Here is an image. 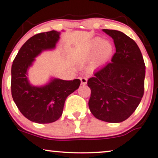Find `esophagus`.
I'll return each instance as SVG.
<instances>
[{"instance_id": "esophagus-1", "label": "esophagus", "mask_w": 158, "mask_h": 158, "mask_svg": "<svg viewBox=\"0 0 158 158\" xmlns=\"http://www.w3.org/2000/svg\"><path fill=\"white\" fill-rule=\"evenodd\" d=\"M81 81L82 85H85V84L87 83L88 80H87V78H86V77H81Z\"/></svg>"}]
</instances>
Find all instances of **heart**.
<instances>
[{"label": "heart", "mask_w": 158, "mask_h": 158, "mask_svg": "<svg viewBox=\"0 0 158 158\" xmlns=\"http://www.w3.org/2000/svg\"><path fill=\"white\" fill-rule=\"evenodd\" d=\"M113 45L109 41L101 40L100 38H96L90 42V51L94 50L91 62L90 63V70H94L104 63L106 60L113 52Z\"/></svg>", "instance_id": "obj_1"}]
</instances>
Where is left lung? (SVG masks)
Instances as JSON below:
<instances>
[{
  "mask_svg": "<svg viewBox=\"0 0 158 158\" xmlns=\"http://www.w3.org/2000/svg\"><path fill=\"white\" fill-rule=\"evenodd\" d=\"M116 47L111 62L88 81L91 94L90 111L96 118L110 123L124 122L134 113L144 94L145 64L132 39L122 31L103 29Z\"/></svg>",
  "mask_w": 158,
  "mask_h": 158,
  "instance_id": "1",
  "label": "left lung"
}]
</instances>
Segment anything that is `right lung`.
I'll list each match as a JSON object with an SVG mask.
<instances>
[{"instance_id": "1", "label": "right lung", "mask_w": 158, "mask_h": 158, "mask_svg": "<svg viewBox=\"0 0 158 158\" xmlns=\"http://www.w3.org/2000/svg\"><path fill=\"white\" fill-rule=\"evenodd\" d=\"M60 32L55 31L36 34L26 42L13 62L11 94L16 106L28 119L38 124L57 121L62 114L69 95L79 88L81 81L53 78L42 86H34L27 77V71L42 52L55 48Z\"/></svg>"}]
</instances>
